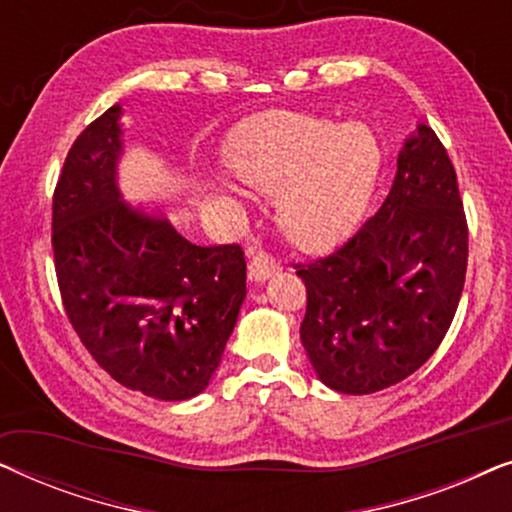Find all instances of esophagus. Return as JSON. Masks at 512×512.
Returning a JSON list of instances; mask_svg holds the SVG:
<instances>
[{"label":"esophagus","mask_w":512,"mask_h":512,"mask_svg":"<svg viewBox=\"0 0 512 512\" xmlns=\"http://www.w3.org/2000/svg\"><path fill=\"white\" fill-rule=\"evenodd\" d=\"M275 272H279V263L272 261L268 254H254L249 261V279L251 282H265Z\"/></svg>","instance_id":"1"}]
</instances>
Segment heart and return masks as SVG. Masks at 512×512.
<instances>
[{
    "label": "heart",
    "instance_id": "obj_1",
    "mask_svg": "<svg viewBox=\"0 0 512 512\" xmlns=\"http://www.w3.org/2000/svg\"><path fill=\"white\" fill-rule=\"evenodd\" d=\"M226 160L235 179L275 198L277 226L300 249L340 244L366 214L382 167L373 132L300 111L272 109L230 132ZM221 193L235 188L223 184Z\"/></svg>",
    "mask_w": 512,
    "mask_h": 512
}]
</instances>
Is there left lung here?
<instances>
[{"instance_id":"obj_1","label":"left lung","mask_w":512,"mask_h":512,"mask_svg":"<svg viewBox=\"0 0 512 512\" xmlns=\"http://www.w3.org/2000/svg\"><path fill=\"white\" fill-rule=\"evenodd\" d=\"M466 261L457 174L436 132L419 123L373 219L331 256L298 265L307 289L300 340L319 380L361 396L424 366L457 312Z\"/></svg>"}]
</instances>
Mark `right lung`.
<instances>
[{
    "label": "right lung",
    "mask_w": 512,
    "mask_h": 512,
    "mask_svg": "<svg viewBox=\"0 0 512 512\" xmlns=\"http://www.w3.org/2000/svg\"><path fill=\"white\" fill-rule=\"evenodd\" d=\"M123 107L88 125L53 195L62 303L93 359L132 391L186 401L207 389L247 296L237 244L200 247L118 188Z\"/></svg>",
    "instance_id": "add662e5"
}]
</instances>
